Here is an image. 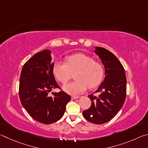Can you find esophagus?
<instances>
[{
  "instance_id": "34e87169",
  "label": "esophagus",
  "mask_w": 148,
  "mask_h": 148,
  "mask_svg": "<svg viewBox=\"0 0 148 148\" xmlns=\"http://www.w3.org/2000/svg\"><path fill=\"white\" fill-rule=\"evenodd\" d=\"M72 100H75V99H79V96H72Z\"/></svg>"
}]
</instances>
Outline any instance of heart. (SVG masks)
Returning a JSON list of instances; mask_svg holds the SVG:
<instances>
[{
  "label": "heart",
  "mask_w": 148,
  "mask_h": 148,
  "mask_svg": "<svg viewBox=\"0 0 148 148\" xmlns=\"http://www.w3.org/2000/svg\"><path fill=\"white\" fill-rule=\"evenodd\" d=\"M66 64L57 61L53 65L55 77L62 84L66 83L71 77L72 72L77 71L75 76L76 81L62 86L64 91L71 95L84 92L87 89L94 88L101 83L104 69L98 62L91 57L83 53H75L66 58Z\"/></svg>",
  "instance_id": "1"
}]
</instances>
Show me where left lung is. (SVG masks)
<instances>
[{
	"instance_id": "1",
	"label": "left lung",
	"mask_w": 148,
	"mask_h": 148,
	"mask_svg": "<svg viewBox=\"0 0 148 148\" xmlns=\"http://www.w3.org/2000/svg\"><path fill=\"white\" fill-rule=\"evenodd\" d=\"M94 48L104 66L105 77L95 91L101 94L88 95L91 105L83 112V116L87 121L101 125L111 120L121 110L126 97L127 79L123 66L112 52L104 47Z\"/></svg>"
}]
</instances>
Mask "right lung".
Here are the masks:
<instances>
[{"instance_id":"right-lung-1","label":"right lung","mask_w":148,"mask_h":148,"mask_svg":"<svg viewBox=\"0 0 148 148\" xmlns=\"http://www.w3.org/2000/svg\"><path fill=\"white\" fill-rule=\"evenodd\" d=\"M51 51L36 53L22 69L19 81V98L25 109L32 118L44 124L56 122L63 116L71 97L64 91L48 93L59 88L53 72Z\"/></svg>"}]
</instances>
